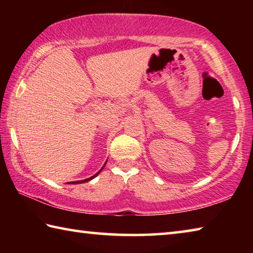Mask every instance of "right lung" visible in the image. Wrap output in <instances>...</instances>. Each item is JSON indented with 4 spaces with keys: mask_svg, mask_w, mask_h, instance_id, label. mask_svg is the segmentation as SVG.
<instances>
[{
    "mask_svg": "<svg viewBox=\"0 0 253 253\" xmlns=\"http://www.w3.org/2000/svg\"><path fill=\"white\" fill-rule=\"evenodd\" d=\"M104 168H105V165L102 166L101 169H104ZM101 169H100V170H98V172H97L95 175H92L91 177H88V178H85V179H81V181H77V182H69V183H70V184H81V183H85V182H89V181H91L92 178H95V177L97 176V175L101 172ZM69 183H68V184H69Z\"/></svg>",
    "mask_w": 253,
    "mask_h": 253,
    "instance_id": "1",
    "label": "right lung"
}]
</instances>
